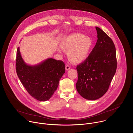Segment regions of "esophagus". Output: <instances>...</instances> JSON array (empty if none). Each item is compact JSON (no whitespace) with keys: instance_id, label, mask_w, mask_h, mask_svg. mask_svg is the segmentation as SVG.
I'll use <instances>...</instances> for the list:
<instances>
[{"instance_id":"34e87169","label":"esophagus","mask_w":133,"mask_h":133,"mask_svg":"<svg viewBox=\"0 0 133 133\" xmlns=\"http://www.w3.org/2000/svg\"><path fill=\"white\" fill-rule=\"evenodd\" d=\"M65 68H66V70H69L70 69V67L69 65H67V66H66Z\"/></svg>"}]
</instances>
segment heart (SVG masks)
Segmentation results:
<instances>
[{
    "label": "heart",
    "instance_id": "1",
    "mask_svg": "<svg viewBox=\"0 0 133 133\" xmlns=\"http://www.w3.org/2000/svg\"><path fill=\"white\" fill-rule=\"evenodd\" d=\"M61 47L68 51V57L71 62L81 64L87 59L94 47V41L89 36L81 33H72L62 39ZM58 51L62 52L63 50L59 49Z\"/></svg>",
    "mask_w": 133,
    "mask_h": 133
}]
</instances>
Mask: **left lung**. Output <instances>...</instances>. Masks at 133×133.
<instances>
[{
  "mask_svg": "<svg viewBox=\"0 0 133 133\" xmlns=\"http://www.w3.org/2000/svg\"><path fill=\"white\" fill-rule=\"evenodd\" d=\"M97 41L87 59L77 66V90L91 101L102 97L108 89L117 68L116 48L110 38L96 27Z\"/></svg>",
  "mask_w": 133,
  "mask_h": 133,
  "instance_id": "8db88e82",
  "label": "left lung"
}]
</instances>
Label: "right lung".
I'll list each match as a JSON object with an SVG mask.
<instances>
[{
  "mask_svg": "<svg viewBox=\"0 0 133 133\" xmlns=\"http://www.w3.org/2000/svg\"><path fill=\"white\" fill-rule=\"evenodd\" d=\"M16 63L19 79L30 95L39 101H46L51 97L65 72L63 61L51 58L35 65L27 64L19 47L17 48Z\"/></svg>",
  "mask_w": 133,
  "mask_h": 133,
  "instance_id": "obj_1",
  "label": "right lung"
}]
</instances>
